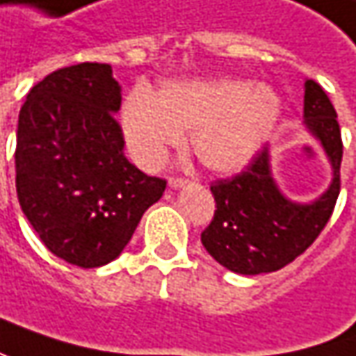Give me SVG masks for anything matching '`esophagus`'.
<instances>
[{
  "label": "esophagus",
  "mask_w": 356,
  "mask_h": 356,
  "mask_svg": "<svg viewBox=\"0 0 356 356\" xmlns=\"http://www.w3.org/2000/svg\"><path fill=\"white\" fill-rule=\"evenodd\" d=\"M187 183H189V181H187V179H183V177H171V179H169V187H171V189H179V187H185Z\"/></svg>",
  "instance_id": "obj_1"
}]
</instances>
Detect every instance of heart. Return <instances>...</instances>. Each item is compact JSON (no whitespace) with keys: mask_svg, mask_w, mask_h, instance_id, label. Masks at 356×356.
Listing matches in <instances>:
<instances>
[{"mask_svg":"<svg viewBox=\"0 0 356 356\" xmlns=\"http://www.w3.org/2000/svg\"><path fill=\"white\" fill-rule=\"evenodd\" d=\"M278 116L280 100L272 88L213 78L167 84L157 98L135 90L122 104L120 127L131 157L143 169H157L191 133L199 163L232 173L260 151Z\"/></svg>","mask_w":356,"mask_h":356,"instance_id":"heart-1","label":"heart"}]
</instances>
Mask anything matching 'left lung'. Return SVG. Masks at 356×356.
Here are the masks:
<instances>
[{"instance_id": "1", "label": "left lung", "mask_w": 356, "mask_h": 356, "mask_svg": "<svg viewBox=\"0 0 356 356\" xmlns=\"http://www.w3.org/2000/svg\"><path fill=\"white\" fill-rule=\"evenodd\" d=\"M304 122L330 161V187L310 203L284 197L272 177L268 147L245 171L213 181L216 213L201 243L223 268L245 276L276 272L304 254L330 220L341 193L343 140L337 111L314 80L304 84Z\"/></svg>"}]
</instances>
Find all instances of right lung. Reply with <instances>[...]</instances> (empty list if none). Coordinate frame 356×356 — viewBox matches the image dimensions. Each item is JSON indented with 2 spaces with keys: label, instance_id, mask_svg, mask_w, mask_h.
Listing matches in <instances>:
<instances>
[{
  "label": "right lung",
  "instance_id": "obj_1",
  "mask_svg": "<svg viewBox=\"0 0 356 356\" xmlns=\"http://www.w3.org/2000/svg\"><path fill=\"white\" fill-rule=\"evenodd\" d=\"M120 100L111 64L84 62L48 74L19 111L22 211L54 256L78 268L118 258L167 187L124 157Z\"/></svg>",
  "mask_w": 356,
  "mask_h": 356
}]
</instances>
